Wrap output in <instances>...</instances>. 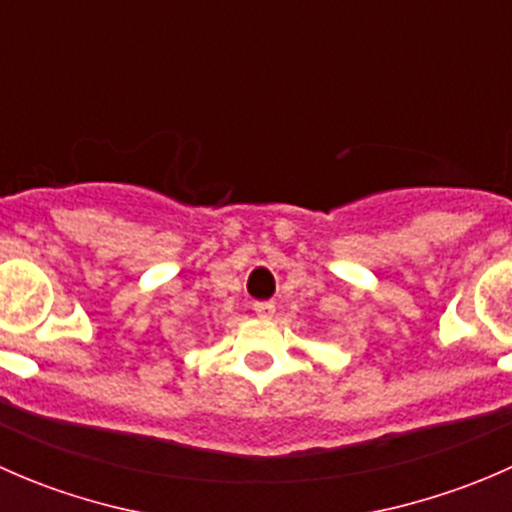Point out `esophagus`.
<instances>
[{"mask_svg":"<svg viewBox=\"0 0 512 512\" xmlns=\"http://www.w3.org/2000/svg\"><path fill=\"white\" fill-rule=\"evenodd\" d=\"M252 309H255V314L260 319H272V314H275V304L272 302H255Z\"/></svg>","mask_w":512,"mask_h":512,"instance_id":"34e87169","label":"esophagus"}]
</instances>
